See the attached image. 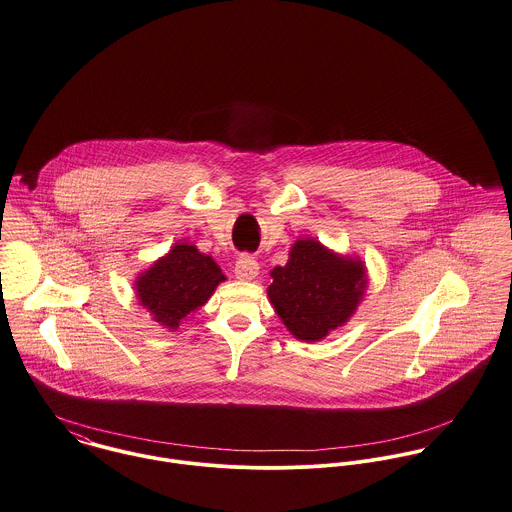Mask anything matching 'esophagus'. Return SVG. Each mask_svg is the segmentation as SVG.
I'll return each instance as SVG.
<instances>
[{
	"label": "esophagus",
	"mask_w": 512,
	"mask_h": 512,
	"mask_svg": "<svg viewBox=\"0 0 512 512\" xmlns=\"http://www.w3.org/2000/svg\"><path fill=\"white\" fill-rule=\"evenodd\" d=\"M259 275V263L253 255L243 253L239 255V259L235 261V277L241 281H251Z\"/></svg>",
	"instance_id": "obj_1"
}]
</instances>
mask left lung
<instances>
[{"instance_id": "1", "label": "left lung", "mask_w": 512, "mask_h": 512, "mask_svg": "<svg viewBox=\"0 0 512 512\" xmlns=\"http://www.w3.org/2000/svg\"><path fill=\"white\" fill-rule=\"evenodd\" d=\"M269 298L284 326L304 341L326 338L359 304L365 290L361 261L343 259L318 241H296L284 267H275Z\"/></svg>"}]
</instances>
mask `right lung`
<instances>
[{"mask_svg":"<svg viewBox=\"0 0 512 512\" xmlns=\"http://www.w3.org/2000/svg\"><path fill=\"white\" fill-rule=\"evenodd\" d=\"M226 281L212 257L194 245H174L137 281V298L157 322L176 330L178 322L204 306L216 286Z\"/></svg>","mask_w":512,"mask_h":512,"instance_id":"right-lung-1","label":"right lung"}]
</instances>
